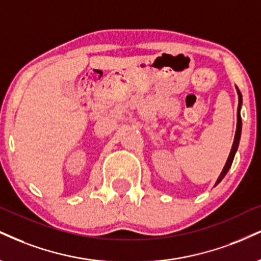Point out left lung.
<instances>
[{"mask_svg": "<svg viewBox=\"0 0 261 261\" xmlns=\"http://www.w3.org/2000/svg\"><path fill=\"white\" fill-rule=\"evenodd\" d=\"M237 93H238V109H237V130H236V135H234V141H233V144H232V148H231V152H230V155H228L227 158V162H226V164L224 166V169H222L220 176H219L218 181H216L215 185H218L219 182H220L222 178L225 177V175L227 174L228 169L231 168L232 165V162H233V158H234V154H236L237 152V148H238V144H240V139H241V131H242V119H241V106H242V95L240 92V90L237 89Z\"/></svg>", "mask_w": 261, "mask_h": 261, "instance_id": "obj_1", "label": "left lung"}]
</instances>
